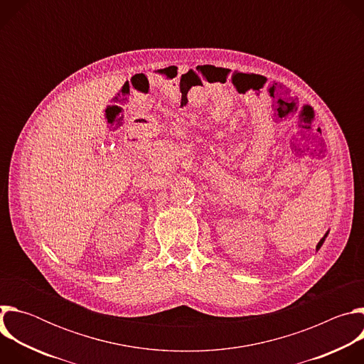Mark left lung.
<instances>
[{
  "label": "left lung",
  "instance_id": "1",
  "mask_svg": "<svg viewBox=\"0 0 364 364\" xmlns=\"http://www.w3.org/2000/svg\"><path fill=\"white\" fill-rule=\"evenodd\" d=\"M328 232H330V230H328ZM328 232H327V233H326V235H324V236H323V239H321V240H320V242H318V245H317V247H316V250H320V247H321V246H323V243H324V240H326V237H327V235H328Z\"/></svg>",
  "mask_w": 364,
  "mask_h": 364
}]
</instances>
